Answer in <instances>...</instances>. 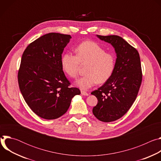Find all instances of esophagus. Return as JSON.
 <instances>
[{
	"mask_svg": "<svg viewBox=\"0 0 161 161\" xmlns=\"http://www.w3.org/2000/svg\"><path fill=\"white\" fill-rule=\"evenodd\" d=\"M81 95L85 96H89V94L87 93V92H85V91H81Z\"/></svg>",
	"mask_w": 161,
	"mask_h": 161,
	"instance_id": "34e87169",
	"label": "esophagus"
}]
</instances>
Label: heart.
I'll return each instance as SVG.
<instances>
[{"mask_svg": "<svg viewBox=\"0 0 161 161\" xmlns=\"http://www.w3.org/2000/svg\"><path fill=\"white\" fill-rule=\"evenodd\" d=\"M76 55L70 52L63 55L61 67L69 77L75 78L81 65H86V76L75 81V85L81 90H88L99 84L106 82L111 76L115 67V57L93 41H85L76 49Z\"/></svg>", "mask_w": 161, "mask_h": 161, "instance_id": "obj_1", "label": "heart"}]
</instances>
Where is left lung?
<instances>
[{
	"label": "left lung",
	"instance_id": "left-lung-1",
	"mask_svg": "<svg viewBox=\"0 0 161 161\" xmlns=\"http://www.w3.org/2000/svg\"><path fill=\"white\" fill-rule=\"evenodd\" d=\"M96 36L109 43L117 57L110 78L91 93L98 100L92 109L94 116L100 121L110 122L124 116L136 100L142 80L140 57L137 51L119 36Z\"/></svg>",
	"mask_w": 161,
	"mask_h": 161
}]
</instances>
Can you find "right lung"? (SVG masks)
Instances as JSON below:
<instances>
[{
	"label": "right lung",
	"mask_w": 161,
	"mask_h": 161,
	"mask_svg": "<svg viewBox=\"0 0 161 161\" xmlns=\"http://www.w3.org/2000/svg\"><path fill=\"white\" fill-rule=\"evenodd\" d=\"M71 39L60 33L45 34L31 43L22 55L18 80L21 93L41 118L53 120L65 114L72 99L81 94L70 88L61 67L62 54Z\"/></svg>",
	"instance_id": "right-lung-1"
}]
</instances>
